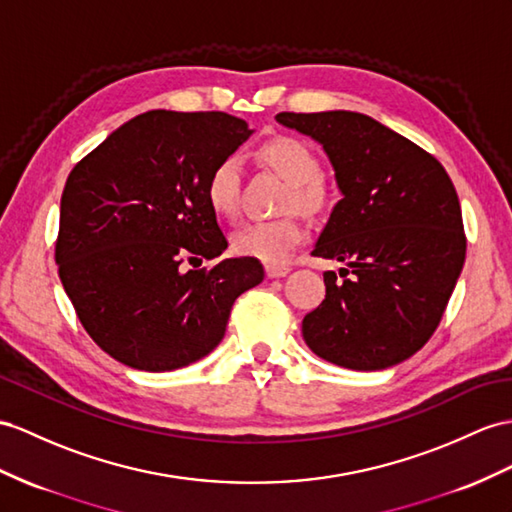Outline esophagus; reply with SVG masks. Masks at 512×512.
I'll list each match as a JSON object with an SVG mask.
<instances>
[{
    "label": "esophagus",
    "instance_id": "esophagus-1",
    "mask_svg": "<svg viewBox=\"0 0 512 512\" xmlns=\"http://www.w3.org/2000/svg\"><path fill=\"white\" fill-rule=\"evenodd\" d=\"M265 271H267V278H284L291 269L286 265H267Z\"/></svg>",
    "mask_w": 512,
    "mask_h": 512
}]
</instances>
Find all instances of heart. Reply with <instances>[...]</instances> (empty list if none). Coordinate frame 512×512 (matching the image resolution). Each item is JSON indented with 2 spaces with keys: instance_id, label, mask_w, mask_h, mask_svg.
Segmentation results:
<instances>
[{
  "instance_id": "b5f03b06",
  "label": "heart",
  "mask_w": 512,
  "mask_h": 512,
  "mask_svg": "<svg viewBox=\"0 0 512 512\" xmlns=\"http://www.w3.org/2000/svg\"><path fill=\"white\" fill-rule=\"evenodd\" d=\"M260 158L276 169L291 184L286 206L304 213H317L328 202L326 184L321 182V160L306 141L297 136H273L260 145ZM206 199L221 217H232L241 199V160L236 156L221 158L206 180ZM304 226L295 217L252 219L232 232L236 254L278 265L291 256L304 241Z\"/></svg>"
}]
</instances>
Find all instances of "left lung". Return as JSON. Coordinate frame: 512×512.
Segmentation results:
<instances>
[{
  "mask_svg": "<svg viewBox=\"0 0 512 512\" xmlns=\"http://www.w3.org/2000/svg\"><path fill=\"white\" fill-rule=\"evenodd\" d=\"M276 121L323 145L343 199L313 256L345 263L323 273L326 299L302 321L319 358L356 371L393 367L428 343L465 265L467 239L443 165L360 112H280Z\"/></svg>",
  "mask_w": 512,
  "mask_h": 512,
  "instance_id": "1",
  "label": "left lung"
}]
</instances>
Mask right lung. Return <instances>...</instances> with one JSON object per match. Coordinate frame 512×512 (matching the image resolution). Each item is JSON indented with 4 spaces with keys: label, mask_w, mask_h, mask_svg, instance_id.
Listing matches in <instances>:
<instances>
[{
    "label": "right lung",
    "mask_w": 512,
    "mask_h": 512,
    "mask_svg": "<svg viewBox=\"0 0 512 512\" xmlns=\"http://www.w3.org/2000/svg\"><path fill=\"white\" fill-rule=\"evenodd\" d=\"M249 134L228 112L149 110L69 173L58 276L84 330L119 363L171 371L204 358L226 334L234 299L263 282L249 256L199 269L228 247L206 180Z\"/></svg>",
    "instance_id": "right-lung-1"
}]
</instances>
